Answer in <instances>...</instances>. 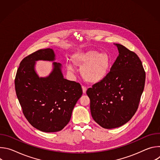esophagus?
I'll use <instances>...</instances> for the list:
<instances>
[{"label": "esophagus", "mask_w": 160, "mask_h": 160, "mask_svg": "<svg viewBox=\"0 0 160 160\" xmlns=\"http://www.w3.org/2000/svg\"><path fill=\"white\" fill-rule=\"evenodd\" d=\"M82 90H83V92L85 94L86 92V91H87V87L83 85L82 86Z\"/></svg>", "instance_id": "obj_1"}]
</instances>
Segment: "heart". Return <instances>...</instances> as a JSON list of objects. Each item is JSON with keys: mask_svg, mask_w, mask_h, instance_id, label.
<instances>
[{"mask_svg": "<svg viewBox=\"0 0 160 160\" xmlns=\"http://www.w3.org/2000/svg\"><path fill=\"white\" fill-rule=\"evenodd\" d=\"M73 62L78 66L82 64L80 72L83 79L89 83H97L107 75L110 66V59L105 53L99 54L96 51H77L72 56ZM68 70L72 71L70 64L67 66Z\"/></svg>", "mask_w": 160, "mask_h": 160, "instance_id": "heart-1", "label": "heart"}]
</instances>
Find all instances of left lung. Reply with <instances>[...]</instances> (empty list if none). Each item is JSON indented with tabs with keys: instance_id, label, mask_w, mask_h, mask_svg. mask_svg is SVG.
I'll use <instances>...</instances> for the list:
<instances>
[{
	"instance_id": "left-lung-1",
	"label": "left lung",
	"mask_w": 160,
	"mask_h": 160,
	"mask_svg": "<svg viewBox=\"0 0 160 160\" xmlns=\"http://www.w3.org/2000/svg\"><path fill=\"white\" fill-rule=\"evenodd\" d=\"M115 45L119 55L110 71L87 90L93 119L107 129L125 124L135 115L146 80V72L138 56L121 44Z\"/></svg>"
}]
</instances>
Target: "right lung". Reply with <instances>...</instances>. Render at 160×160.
<instances>
[{
  "instance_id": "add662e5",
  "label": "right lung",
  "mask_w": 160,
  "mask_h": 160,
  "mask_svg": "<svg viewBox=\"0 0 160 160\" xmlns=\"http://www.w3.org/2000/svg\"><path fill=\"white\" fill-rule=\"evenodd\" d=\"M54 56L49 48L27 56L21 61L14 80L22 113L33 127L45 132L64 128L83 93L79 83L63 78L60 63H53V72L48 77H38L34 70L35 61H53Z\"/></svg>"
}]
</instances>
